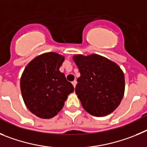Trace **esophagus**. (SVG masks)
<instances>
[{"label": "esophagus", "mask_w": 147, "mask_h": 147, "mask_svg": "<svg viewBox=\"0 0 147 147\" xmlns=\"http://www.w3.org/2000/svg\"><path fill=\"white\" fill-rule=\"evenodd\" d=\"M72 85H73V86L75 87L76 86V84H77V80H75L74 81H72Z\"/></svg>", "instance_id": "esophagus-1"}]
</instances>
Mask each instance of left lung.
<instances>
[{"label": "left lung", "mask_w": 147, "mask_h": 147, "mask_svg": "<svg viewBox=\"0 0 147 147\" xmlns=\"http://www.w3.org/2000/svg\"><path fill=\"white\" fill-rule=\"evenodd\" d=\"M73 60L80 73L75 93L84 110L94 116L112 113L125 93V75L120 67L97 54L77 55Z\"/></svg>", "instance_id": "obj_1"}]
</instances>
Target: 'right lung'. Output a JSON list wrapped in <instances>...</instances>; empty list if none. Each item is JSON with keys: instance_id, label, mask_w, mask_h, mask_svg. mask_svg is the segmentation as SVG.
<instances>
[{"instance_id": "right-lung-1", "label": "right lung", "mask_w": 147, "mask_h": 147, "mask_svg": "<svg viewBox=\"0 0 147 147\" xmlns=\"http://www.w3.org/2000/svg\"><path fill=\"white\" fill-rule=\"evenodd\" d=\"M64 57L55 53H43L33 59L20 79L26 107L42 119H51L60 111L74 87L59 71Z\"/></svg>"}]
</instances>
